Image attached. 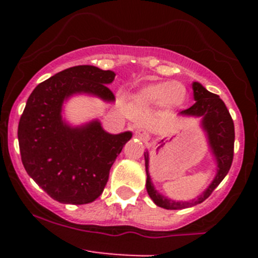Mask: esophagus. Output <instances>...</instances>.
Masks as SVG:
<instances>
[{
    "label": "esophagus",
    "instance_id": "34e87169",
    "mask_svg": "<svg viewBox=\"0 0 258 258\" xmlns=\"http://www.w3.org/2000/svg\"><path fill=\"white\" fill-rule=\"evenodd\" d=\"M136 137L142 141L147 140V136H146V133L142 131V129H138V131H136Z\"/></svg>",
    "mask_w": 258,
    "mask_h": 258
}]
</instances>
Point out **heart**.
<instances>
[{"instance_id": "obj_1", "label": "heart", "mask_w": 258, "mask_h": 258, "mask_svg": "<svg viewBox=\"0 0 258 258\" xmlns=\"http://www.w3.org/2000/svg\"><path fill=\"white\" fill-rule=\"evenodd\" d=\"M186 88L179 83H155L142 88L134 94V102L141 106H157L175 108L186 101Z\"/></svg>"}]
</instances>
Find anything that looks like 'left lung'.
Here are the masks:
<instances>
[{"instance_id": "left-lung-1", "label": "left lung", "mask_w": 258, "mask_h": 258, "mask_svg": "<svg viewBox=\"0 0 258 258\" xmlns=\"http://www.w3.org/2000/svg\"><path fill=\"white\" fill-rule=\"evenodd\" d=\"M192 89L194 98L197 102L190 108L183 109L181 115L202 117V126L207 132L209 146H211L212 152L217 161V174L208 186V188L200 197H198V199H194L191 202H174V200L163 197L155 190L149 174V152H145L146 173H147L146 188L155 204L165 209L190 208V207L204 202L226 177L231 168L232 157H234L235 131H234V121L230 116L227 107L225 106L222 99L217 94L208 92L202 84L194 83Z\"/></svg>"}]
</instances>
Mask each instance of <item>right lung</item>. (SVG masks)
<instances>
[{"label": "right lung", "mask_w": 258, "mask_h": 258, "mask_svg": "<svg viewBox=\"0 0 258 258\" xmlns=\"http://www.w3.org/2000/svg\"><path fill=\"white\" fill-rule=\"evenodd\" d=\"M115 72L76 66L38 84L29 95L18 126L20 156L27 173L50 198L64 204H88L101 197L109 169L132 138L109 134L99 121L74 127L61 118L68 97L86 93L115 101L106 85Z\"/></svg>", "instance_id": "add662e5"}]
</instances>
